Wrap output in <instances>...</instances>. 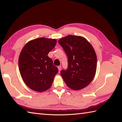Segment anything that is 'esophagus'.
I'll return each instance as SVG.
<instances>
[{
    "label": "esophagus",
    "instance_id": "obj_1",
    "mask_svg": "<svg viewBox=\"0 0 122 122\" xmlns=\"http://www.w3.org/2000/svg\"><path fill=\"white\" fill-rule=\"evenodd\" d=\"M58 70H59V71L60 72L61 70V66H58Z\"/></svg>",
    "mask_w": 122,
    "mask_h": 122
}]
</instances>
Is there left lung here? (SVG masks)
<instances>
[{
    "mask_svg": "<svg viewBox=\"0 0 122 122\" xmlns=\"http://www.w3.org/2000/svg\"><path fill=\"white\" fill-rule=\"evenodd\" d=\"M58 42L68 56V69L61 71L63 80L72 90L83 89L91 82L97 70L94 48L81 36L69 35L60 39Z\"/></svg>",
    "mask_w": 122,
    "mask_h": 122,
    "instance_id": "8db88e82",
    "label": "left lung"
}]
</instances>
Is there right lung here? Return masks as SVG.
Returning <instances> with one entry per match:
<instances>
[{
    "label": "right lung",
    "instance_id": "obj_1",
    "mask_svg": "<svg viewBox=\"0 0 122 122\" xmlns=\"http://www.w3.org/2000/svg\"><path fill=\"white\" fill-rule=\"evenodd\" d=\"M56 43L55 39L39 38L29 41L22 48L19 57V71L31 90L41 92L50 88L58 69L48 54Z\"/></svg>",
    "mask_w": 122,
    "mask_h": 122
}]
</instances>
